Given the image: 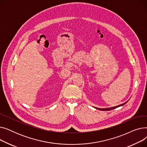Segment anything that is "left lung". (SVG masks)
Instances as JSON below:
<instances>
[{
	"instance_id": "8db88e82",
	"label": "left lung",
	"mask_w": 147,
	"mask_h": 147,
	"mask_svg": "<svg viewBox=\"0 0 147 147\" xmlns=\"http://www.w3.org/2000/svg\"><path fill=\"white\" fill-rule=\"evenodd\" d=\"M127 102H125V103H123V104H120V105H117V106H116V107H111V108H107V109H98V108H95V109H98V110H102V111H110V110H114V109H116V108H117V107H120V106H122V105H125L126 103H127Z\"/></svg>"
}]
</instances>
